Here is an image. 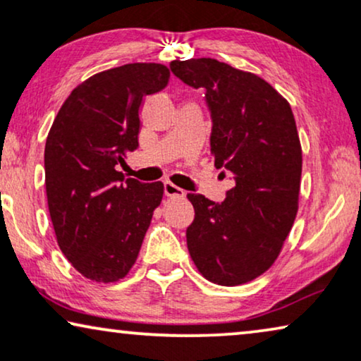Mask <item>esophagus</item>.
I'll use <instances>...</instances> for the list:
<instances>
[{
	"label": "esophagus",
	"mask_w": 361,
	"mask_h": 361,
	"mask_svg": "<svg viewBox=\"0 0 361 361\" xmlns=\"http://www.w3.org/2000/svg\"><path fill=\"white\" fill-rule=\"evenodd\" d=\"M164 194L167 197H185V190H182L180 187L172 184V182H164Z\"/></svg>",
	"instance_id": "34e87169"
}]
</instances>
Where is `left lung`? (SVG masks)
Instances as JSON below:
<instances>
[{
  "instance_id": "left-lung-1",
  "label": "left lung",
  "mask_w": 361,
  "mask_h": 361,
  "mask_svg": "<svg viewBox=\"0 0 361 361\" xmlns=\"http://www.w3.org/2000/svg\"><path fill=\"white\" fill-rule=\"evenodd\" d=\"M182 82L204 88L215 166L233 174L221 204L187 194L195 219L187 248L210 283L240 286L266 273L299 209L302 147L289 102L256 73L216 59L171 62Z\"/></svg>"
}]
</instances>
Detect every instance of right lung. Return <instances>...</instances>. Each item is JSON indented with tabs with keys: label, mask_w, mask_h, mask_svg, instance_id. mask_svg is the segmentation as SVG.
<instances>
[{
	"label": "right lung",
	"mask_w": 361,
	"mask_h": 361,
	"mask_svg": "<svg viewBox=\"0 0 361 361\" xmlns=\"http://www.w3.org/2000/svg\"><path fill=\"white\" fill-rule=\"evenodd\" d=\"M171 72L136 62L95 73L63 102L44 151L46 194L59 248L95 283H116L140 255L164 184L125 179L116 169L137 147L140 106Z\"/></svg>",
	"instance_id": "obj_1"
}]
</instances>
